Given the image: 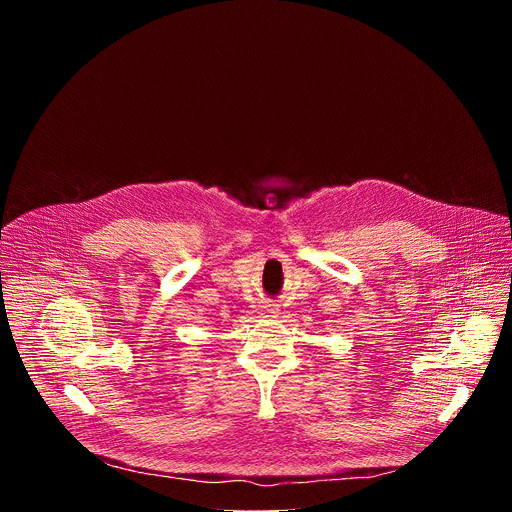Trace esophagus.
I'll use <instances>...</instances> for the list:
<instances>
[{
    "instance_id": "1",
    "label": "esophagus",
    "mask_w": 512,
    "mask_h": 512,
    "mask_svg": "<svg viewBox=\"0 0 512 512\" xmlns=\"http://www.w3.org/2000/svg\"><path fill=\"white\" fill-rule=\"evenodd\" d=\"M261 314H263L265 318H277V316H279V306L273 304V302H265V304L261 306Z\"/></svg>"
}]
</instances>
